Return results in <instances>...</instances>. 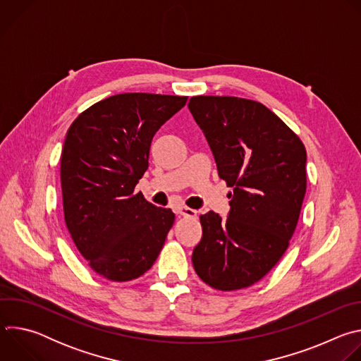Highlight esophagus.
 <instances>
[{
    "label": "esophagus",
    "mask_w": 361,
    "mask_h": 361,
    "mask_svg": "<svg viewBox=\"0 0 361 361\" xmlns=\"http://www.w3.org/2000/svg\"><path fill=\"white\" fill-rule=\"evenodd\" d=\"M177 212H178L180 216H183V217H190V219H195V217H197V212L192 210V209H190V207H178Z\"/></svg>",
    "instance_id": "1"
}]
</instances>
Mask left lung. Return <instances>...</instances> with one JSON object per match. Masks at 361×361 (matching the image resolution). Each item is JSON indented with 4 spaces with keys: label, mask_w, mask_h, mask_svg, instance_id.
Masks as SVG:
<instances>
[{
    "label": "left lung",
    "mask_w": 361,
    "mask_h": 361,
    "mask_svg": "<svg viewBox=\"0 0 361 361\" xmlns=\"http://www.w3.org/2000/svg\"><path fill=\"white\" fill-rule=\"evenodd\" d=\"M188 109L210 144L220 178L233 187L227 220L214 212L200 216L202 237L192 266L216 290L245 288L290 245L307 188L305 147L262 102L197 95Z\"/></svg>",
    "instance_id": "1"
}]
</instances>
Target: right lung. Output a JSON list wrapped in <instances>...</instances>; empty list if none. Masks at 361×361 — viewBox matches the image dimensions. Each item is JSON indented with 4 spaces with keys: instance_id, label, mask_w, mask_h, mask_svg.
Returning a JSON list of instances; mask_svg holds the SVG:
<instances>
[{
    "instance_id": "right-lung-1",
    "label": "right lung",
    "mask_w": 361,
    "mask_h": 361,
    "mask_svg": "<svg viewBox=\"0 0 361 361\" xmlns=\"http://www.w3.org/2000/svg\"><path fill=\"white\" fill-rule=\"evenodd\" d=\"M187 97L126 92L101 99L70 126L61 152L64 220L101 277L130 281L148 271L176 214L134 192L148 167L151 140Z\"/></svg>"
}]
</instances>
